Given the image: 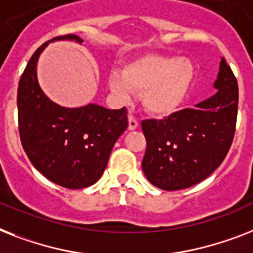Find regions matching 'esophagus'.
Returning a JSON list of instances; mask_svg holds the SVG:
<instances>
[{
	"instance_id": "34e87169",
	"label": "esophagus",
	"mask_w": 253,
	"mask_h": 253,
	"mask_svg": "<svg viewBox=\"0 0 253 253\" xmlns=\"http://www.w3.org/2000/svg\"><path fill=\"white\" fill-rule=\"evenodd\" d=\"M137 126H139V121L133 116H128V130H136Z\"/></svg>"
}]
</instances>
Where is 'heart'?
<instances>
[{"label": "heart", "instance_id": "heart-1", "mask_svg": "<svg viewBox=\"0 0 253 253\" xmlns=\"http://www.w3.org/2000/svg\"><path fill=\"white\" fill-rule=\"evenodd\" d=\"M195 79L190 59L173 55L144 54L126 63L109 77V88L117 97L130 100L141 93V104L149 114L166 117L180 108Z\"/></svg>", "mask_w": 253, "mask_h": 253}]
</instances>
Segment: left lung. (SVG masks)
<instances>
[{
    "label": "left lung",
    "instance_id": "obj_1",
    "mask_svg": "<svg viewBox=\"0 0 253 253\" xmlns=\"http://www.w3.org/2000/svg\"><path fill=\"white\" fill-rule=\"evenodd\" d=\"M212 97L195 109L165 120H147L141 128L147 151L141 168L153 186L165 191L188 188L208 178L226 157L235 132L238 82L221 59Z\"/></svg>",
    "mask_w": 253,
    "mask_h": 253
}]
</instances>
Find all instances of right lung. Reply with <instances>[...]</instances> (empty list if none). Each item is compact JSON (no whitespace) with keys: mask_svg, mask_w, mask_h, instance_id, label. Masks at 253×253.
<instances>
[{"mask_svg":"<svg viewBox=\"0 0 253 253\" xmlns=\"http://www.w3.org/2000/svg\"><path fill=\"white\" fill-rule=\"evenodd\" d=\"M58 40H83L65 35L42 44L27 63L18 85L20 141L32 165L59 186L79 190L101 178L117 139L128 126L127 109L96 104L63 108L39 85L38 61L45 46Z\"/></svg>","mask_w":253,"mask_h":253,"instance_id":"add662e5","label":"right lung"}]
</instances>
